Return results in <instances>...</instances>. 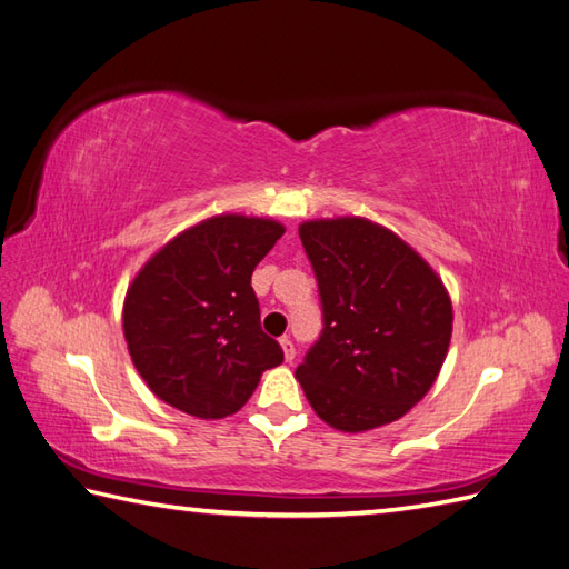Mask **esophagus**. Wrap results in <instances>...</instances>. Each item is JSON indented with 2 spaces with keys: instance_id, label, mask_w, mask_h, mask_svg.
<instances>
[{
  "instance_id": "34e87169",
  "label": "esophagus",
  "mask_w": 569,
  "mask_h": 569,
  "mask_svg": "<svg viewBox=\"0 0 569 569\" xmlns=\"http://www.w3.org/2000/svg\"><path fill=\"white\" fill-rule=\"evenodd\" d=\"M281 349H283L286 361H293L296 359V345H293L291 337H281Z\"/></svg>"
}]
</instances>
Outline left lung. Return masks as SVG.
Here are the masks:
<instances>
[{"label": "left lung", "mask_w": 569, "mask_h": 569, "mask_svg": "<svg viewBox=\"0 0 569 569\" xmlns=\"http://www.w3.org/2000/svg\"><path fill=\"white\" fill-rule=\"evenodd\" d=\"M322 300V335L296 377L312 410L342 432L403 418L438 379L452 337L442 278L365 217L298 227Z\"/></svg>", "instance_id": "8db88e82"}]
</instances>
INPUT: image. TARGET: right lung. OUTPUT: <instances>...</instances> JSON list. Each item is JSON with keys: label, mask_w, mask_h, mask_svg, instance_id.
Listing matches in <instances>:
<instances>
[{"label": "right lung", "mask_w": 569, "mask_h": 569, "mask_svg": "<svg viewBox=\"0 0 569 569\" xmlns=\"http://www.w3.org/2000/svg\"><path fill=\"white\" fill-rule=\"evenodd\" d=\"M286 227L214 214L163 244L127 288L122 328L141 379L163 403L202 420L232 416L261 373L283 361L261 330L251 273Z\"/></svg>", "instance_id": "obj_1"}]
</instances>
